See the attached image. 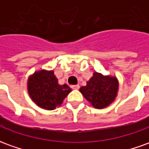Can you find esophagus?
<instances>
[{"instance_id": "esophagus-1", "label": "esophagus", "mask_w": 149, "mask_h": 149, "mask_svg": "<svg viewBox=\"0 0 149 149\" xmlns=\"http://www.w3.org/2000/svg\"><path fill=\"white\" fill-rule=\"evenodd\" d=\"M80 88V86L78 84H75V85H72V89H78Z\"/></svg>"}]
</instances>
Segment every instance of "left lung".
Instances as JSON below:
<instances>
[{
    "instance_id": "obj_1",
    "label": "left lung",
    "mask_w": 149,
    "mask_h": 149,
    "mask_svg": "<svg viewBox=\"0 0 149 149\" xmlns=\"http://www.w3.org/2000/svg\"><path fill=\"white\" fill-rule=\"evenodd\" d=\"M117 89L116 78L104 77L98 72H94L87 85L82 86L80 92L96 109H103L114 100Z\"/></svg>"
}]
</instances>
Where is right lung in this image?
Wrapping results in <instances>:
<instances>
[{"instance_id": "obj_1", "label": "right lung", "mask_w": 149, "mask_h": 149, "mask_svg": "<svg viewBox=\"0 0 149 149\" xmlns=\"http://www.w3.org/2000/svg\"><path fill=\"white\" fill-rule=\"evenodd\" d=\"M29 96L37 105L48 110L60 106L71 88L67 84L60 85L52 71L35 72L28 81Z\"/></svg>"}]
</instances>
